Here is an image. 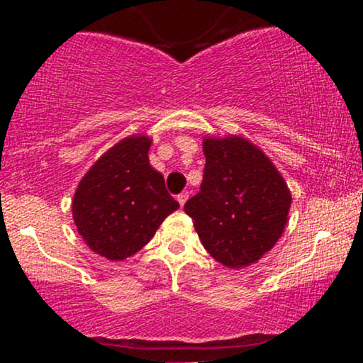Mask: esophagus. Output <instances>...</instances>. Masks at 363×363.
<instances>
[{"label": "esophagus", "mask_w": 363, "mask_h": 363, "mask_svg": "<svg viewBox=\"0 0 363 363\" xmlns=\"http://www.w3.org/2000/svg\"><path fill=\"white\" fill-rule=\"evenodd\" d=\"M187 199H189V193H187V191H182V193L177 196V201H179V205H181V206L186 205Z\"/></svg>", "instance_id": "34e87169"}]
</instances>
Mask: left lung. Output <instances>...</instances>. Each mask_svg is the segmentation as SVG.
<instances>
[{"label":"left lung","instance_id":"1","mask_svg":"<svg viewBox=\"0 0 363 363\" xmlns=\"http://www.w3.org/2000/svg\"><path fill=\"white\" fill-rule=\"evenodd\" d=\"M201 191L184 205L210 256L232 269L272 251L289 222L291 194L268 155L237 135L205 136Z\"/></svg>","mask_w":363,"mask_h":363}]
</instances>
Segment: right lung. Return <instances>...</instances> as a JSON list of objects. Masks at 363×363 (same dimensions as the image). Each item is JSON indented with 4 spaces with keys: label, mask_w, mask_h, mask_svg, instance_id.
Segmentation results:
<instances>
[{
    "label": "right lung",
    "mask_w": 363,
    "mask_h": 363,
    "mask_svg": "<svg viewBox=\"0 0 363 363\" xmlns=\"http://www.w3.org/2000/svg\"><path fill=\"white\" fill-rule=\"evenodd\" d=\"M152 138L133 135L107 150L82 177L72 211L78 234L94 252L123 261L143 249L179 203L150 165Z\"/></svg>",
    "instance_id": "add662e5"
}]
</instances>
